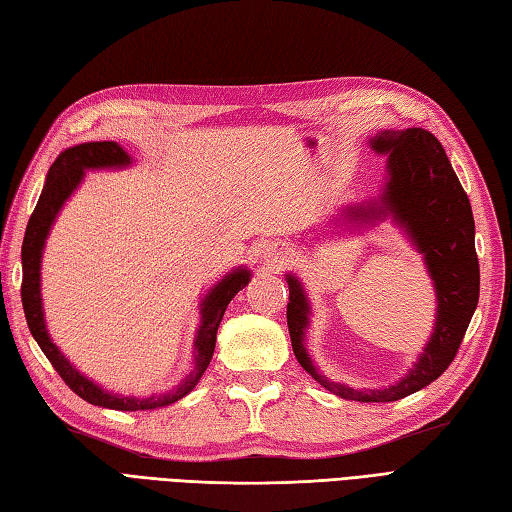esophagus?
Listing matches in <instances>:
<instances>
[{"instance_id":"1","label":"esophagus","mask_w":512,"mask_h":512,"mask_svg":"<svg viewBox=\"0 0 512 512\" xmlns=\"http://www.w3.org/2000/svg\"><path fill=\"white\" fill-rule=\"evenodd\" d=\"M275 264H283V261H279V259H275Z\"/></svg>"}]
</instances>
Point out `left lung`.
I'll use <instances>...</instances> for the list:
<instances>
[{
	"mask_svg": "<svg viewBox=\"0 0 512 512\" xmlns=\"http://www.w3.org/2000/svg\"><path fill=\"white\" fill-rule=\"evenodd\" d=\"M368 144L375 152L388 157L386 185L377 202L349 207L347 218L358 227L390 216L408 233L417 251L423 253L438 303L432 338L414 362V368L395 386L355 390L329 382L307 355L305 331L310 327L312 307L307 303L301 281L294 275H285L290 288L288 329L296 360L320 386L349 401L388 403L432 384L454 362L478 307L480 264L475 255L471 202L451 168L441 141L423 128H406L382 130Z\"/></svg>",
	"mask_w": 512,
	"mask_h": 512,
	"instance_id": "obj_1",
	"label": "left lung"
}]
</instances>
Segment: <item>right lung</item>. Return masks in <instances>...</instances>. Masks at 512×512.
Wrapping results in <instances>:
<instances>
[{
    "label": "right lung",
    "instance_id": "add662e5",
    "mask_svg": "<svg viewBox=\"0 0 512 512\" xmlns=\"http://www.w3.org/2000/svg\"><path fill=\"white\" fill-rule=\"evenodd\" d=\"M133 163L128 152L117 144V141H89L74 148H67L58 154V159L52 163L47 172L43 192L39 196L37 207L30 216L26 227V237L21 246V266H23V281H21V303L30 334L37 340L45 358L52 362L54 371L63 377V382L76 392L78 397L93 403V406L122 410V412H137V410H154L170 406V403L189 395L198 384L202 373L207 371L211 362L213 349H216V334L220 320L227 312V305L233 296L240 292L244 285L251 281V270L237 268L229 272L227 277L218 281L205 299L200 301V327L194 340V371L189 373L181 384L168 392H154L150 397H124L117 392L104 390L102 386L93 384L89 377L76 371L61 349L52 342L47 334L45 318H43V299H41V257L45 240L50 235L52 224L63 209L67 198L74 194V189L85 178V170H102V168H126Z\"/></svg>",
    "mask_w": 512,
    "mask_h": 512
}]
</instances>
